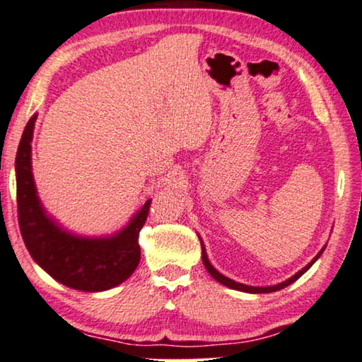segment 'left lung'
Instances as JSON below:
<instances>
[{
  "mask_svg": "<svg viewBox=\"0 0 362 362\" xmlns=\"http://www.w3.org/2000/svg\"><path fill=\"white\" fill-rule=\"evenodd\" d=\"M325 251V247L322 249V251L318 252V256H315V259L310 264H307V266H305L302 271H298L297 274H295L293 277H290L288 281H285V282H282V284H279V285H272V287H249V285H244V284H238V282H234V281H231V279H228V277H225V276H221L220 272L216 271V269H213V266L210 264V261H208V257H206V252H205V247H203V244H202V259H203V264H205V267H206V271L210 272V276L215 279V281H218L220 284H223V285H226V287H230V288H234V290H241V292H247V293H269V292H276V290H281V288H284V287H287V285H290L292 282H295L297 281V279L302 276V274H305L308 271L310 267H312V264L317 261V259L322 256V252Z\"/></svg>",
  "mask_w": 362,
  "mask_h": 362,
  "instance_id": "1",
  "label": "left lung"
}]
</instances>
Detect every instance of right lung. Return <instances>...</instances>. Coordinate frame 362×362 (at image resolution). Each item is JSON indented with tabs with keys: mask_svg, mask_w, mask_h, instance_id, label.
<instances>
[{
	"mask_svg": "<svg viewBox=\"0 0 362 362\" xmlns=\"http://www.w3.org/2000/svg\"><path fill=\"white\" fill-rule=\"evenodd\" d=\"M35 116L28 121L16 154L18 221L28 251L55 281L83 292H101L124 282L141 259L139 233L149 215L151 200L119 234L86 239L65 233L45 216L30 172V139Z\"/></svg>",
	"mask_w": 362,
	"mask_h": 362,
	"instance_id": "add662e5",
	"label": "right lung"
}]
</instances>
